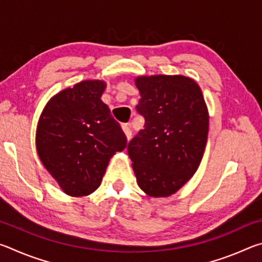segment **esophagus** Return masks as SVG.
<instances>
[{"label": "esophagus", "instance_id": "esophagus-1", "mask_svg": "<svg viewBox=\"0 0 262 262\" xmlns=\"http://www.w3.org/2000/svg\"><path fill=\"white\" fill-rule=\"evenodd\" d=\"M122 130L125 133L127 140L129 141L132 139V128L129 123H126V125H122Z\"/></svg>", "mask_w": 262, "mask_h": 262}]
</instances>
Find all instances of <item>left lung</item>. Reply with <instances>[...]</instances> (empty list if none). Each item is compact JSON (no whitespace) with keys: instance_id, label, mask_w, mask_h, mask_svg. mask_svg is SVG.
<instances>
[{"instance_id":"left-lung-1","label":"left lung","mask_w":262,"mask_h":262,"mask_svg":"<svg viewBox=\"0 0 262 262\" xmlns=\"http://www.w3.org/2000/svg\"><path fill=\"white\" fill-rule=\"evenodd\" d=\"M136 106L145 123L128 143L139 187L167 198L183 187L205 154L209 113L199 84L184 75L137 76Z\"/></svg>"}]
</instances>
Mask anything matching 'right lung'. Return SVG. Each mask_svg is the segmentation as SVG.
<instances>
[{
	"instance_id": "add662e5",
	"label": "right lung",
	"mask_w": 262,
	"mask_h": 262,
	"mask_svg": "<svg viewBox=\"0 0 262 262\" xmlns=\"http://www.w3.org/2000/svg\"><path fill=\"white\" fill-rule=\"evenodd\" d=\"M106 83L86 79L48 100L39 118L35 145L46 170L70 196L99 187L110 159L127 147L121 127L101 101Z\"/></svg>"
}]
</instances>
